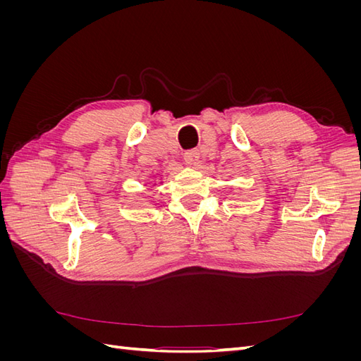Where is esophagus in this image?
Segmentation results:
<instances>
[{"instance_id": "esophagus-1", "label": "esophagus", "mask_w": 361, "mask_h": 361, "mask_svg": "<svg viewBox=\"0 0 361 361\" xmlns=\"http://www.w3.org/2000/svg\"><path fill=\"white\" fill-rule=\"evenodd\" d=\"M183 159H185V162L188 164V166H195V164H197V161L200 159V152L195 150V149L188 150L187 154L183 155Z\"/></svg>"}]
</instances>
